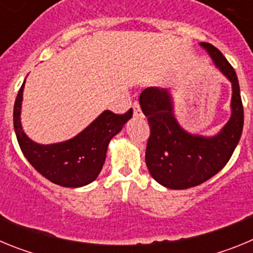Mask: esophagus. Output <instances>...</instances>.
Here are the masks:
<instances>
[{
	"label": "esophagus",
	"mask_w": 253,
	"mask_h": 253,
	"mask_svg": "<svg viewBox=\"0 0 253 253\" xmlns=\"http://www.w3.org/2000/svg\"><path fill=\"white\" fill-rule=\"evenodd\" d=\"M133 113H134V116H137V118H139V116H143V113H142V110H140V106H139V104H138V102H134Z\"/></svg>",
	"instance_id": "1"
}]
</instances>
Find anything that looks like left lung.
<instances>
[{"label": "left lung", "mask_w": 253, "mask_h": 253, "mask_svg": "<svg viewBox=\"0 0 253 253\" xmlns=\"http://www.w3.org/2000/svg\"><path fill=\"white\" fill-rule=\"evenodd\" d=\"M199 45L232 86L231 116L218 133L202 135L185 130L176 119L173 96L167 88L148 87L139 96L140 107L151 126L147 167L152 177L167 189H189L213 177L227 165L242 135L243 106L233 67L214 45Z\"/></svg>", "instance_id": "1"}]
</instances>
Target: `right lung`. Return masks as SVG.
<instances>
[{
  "instance_id": "1",
  "label": "right lung",
  "mask_w": 253,
  "mask_h": 253,
  "mask_svg": "<svg viewBox=\"0 0 253 253\" xmlns=\"http://www.w3.org/2000/svg\"><path fill=\"white\" fill-rule=\"evenodd\" d=\"M24 87L25 81L13 106V129L26 160L40 175L59 186L81 187L91 184L101 172L109 143L133 116V109L124 115L105 110L71 139L40 144L30 139L22 129Z\"/></svg>"
}]
</instances>
